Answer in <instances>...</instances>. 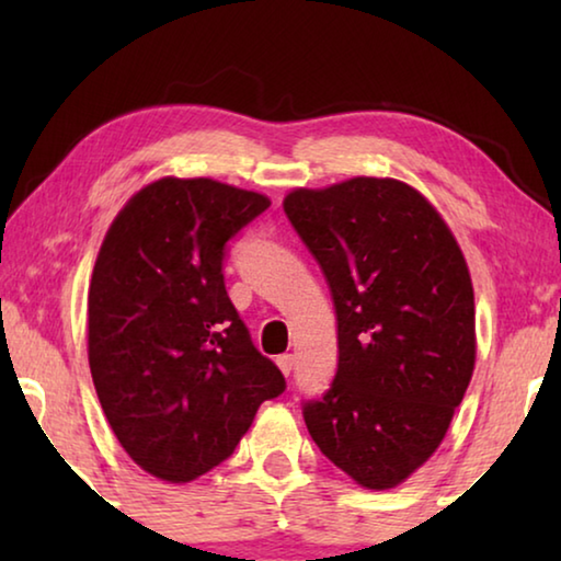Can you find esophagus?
Here are the masks:
<instances>
[{
	"label": "esophagus",
	"mask_w": 561,
	"mask_h": 561,
	"mask_svg": "<svg viewBox=\"0 0 561 561\" xmlns=\"http://www.w3.org/2000/svg\"><path fill=\"white\" fill-rule=\"evenodd\" d=\"M277 366H279V371H282L284 376H289L291 368H294V356H291V354L277 356Z\"/></svg>",
	"instance_id": "esophagus-1"
}]
</instances>
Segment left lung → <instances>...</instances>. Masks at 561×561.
<instances>
[{"mask_svg":"<svg viewBox=\"0 0 561 561\" xmlns=\"http://www.w3.org/2000/svg\"><path fill=\"white\" fill-rule=\"evenodd\" d=\"M284 213L336 309V376L324 396L304 401V423L360 488H396L435 453L468 391V264L435 207L401 180L299 187Z\"/></svg>","mask_w":561,"mask_h":561,"instance_id":"obj_1","label":"left lung"}]
</instances>
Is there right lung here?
Segmentation results:
<instances>
[{
    "label": "right lung",
    "mask_w": 561,
    "mask_h": 561,
    "mask_svg": "<svg viewBox=\"0 0 561 561\" xmlns=\"http://www.w3.org/2000/svg\"><path fill=\"white\" fill-rule=\"evenodd\" d=\"M270 197L210 178H163L108 227L89 287V366L133 460L190 482L230 458L287 381L225 289L227 242Z\"/></svg>",
    "instance_id": "add662e5"
}]
</instances>
